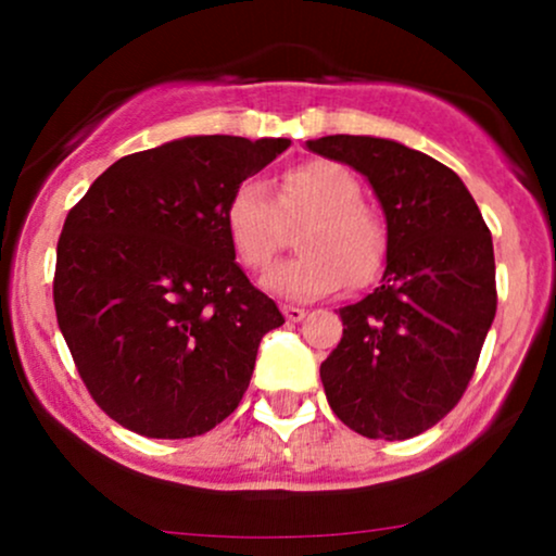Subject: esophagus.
I'll return each instance as SVG.
<instances>
[{"label": "esophagus", "instance_id": "34e87169", "mask_svg": "<svg viewBox=\"0 0 556 556\" xmlns=\"http://www.w3.org/2000/svg\"><path fill=\"white\" fill-rule=\"evenodd\" d=\"M282 314L287 321H303L305 308H300V305H282Z\"/></svg>", "mask_w": 556, "mask_h": 556}]
</instances>
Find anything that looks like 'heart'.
I'll list each match as a JSON object with an SVG mask.
<instances>
[{"label":"heart","instance_id":"b5f03b06","mask_svg":"<svg viewBox=\"0 0 556 556\" xmlns=\"http://www.w3.org/2000/svg\"><path fill=\"white\" fill-rule=\"evenodd\" d=\"M308 216L298 229V256L274 264L264 287L287 300H314L350 287H366L384 269L389 232L384 219L363 203V185L344 164L311 159L285 169L277 198L258 180L232 190L225 229L245 269L271 261L285 238V219Z\"/></svg>","mask_w":556,"mask_h":556}]
</instances>
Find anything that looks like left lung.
Instances as JSON below:
<instances>
[{"mask_svg":"<svg viewBox=\"0 0 556 556\" xmlns=\"http://www.w3.org/2000/svg\"><path fill=\"white\" fill-rule=\"evenodd\" d=\"M314 154L368 177L387 214L381 285L344 305L321 363L334 416L368 439H410L460 402L496 314L491 232L460 177L387 138L327 136Z\"/></svg>","mask_w":556,"mask_h":556,"instance_id":"8db88e82","label":"left lung"}]
</instances>
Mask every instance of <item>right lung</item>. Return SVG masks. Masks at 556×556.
<instances>
[{
  "label": "right lung",
  "mask_w": 556,
  "mask_h": 556,
  "mask_svg": "<svg viewBox=\"0 0 556 556\" xmlns=\"http://www.w3.org/2000/svg\"><path fill=\"white\" fill-rule=\"evenodd\" d=\"M287 138L195 136L138 151L70 208L54 311L96 405L149 439L222 424L251 384L258 342L282 327L227 240V198Z\"/></svg>",
  "instance_id": "obj_1"
}]
</instances>
